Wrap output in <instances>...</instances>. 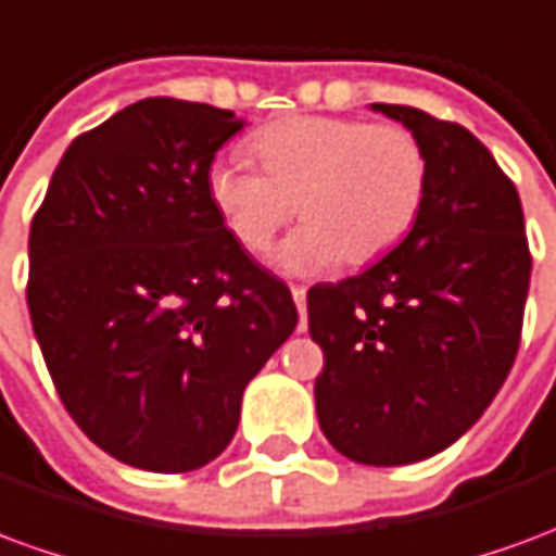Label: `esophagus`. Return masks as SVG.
Here are the masks:
<instances>
[{
    "label": "esophagus",
    "instance_id": "1",
    "mask_svg": "<svg viewBox=\"0 0 556 556\" xmlns=\"http://www.w3.org/2000/svg\"><path fill=\"white\" fill-rule=\"evenodd\" d=\"M291 298L298 303V313H301V321H298V330H306V289L303 286H291Z\"/></svg>",
    "mask_w": 556,
    "mask_h": 556
}]
</instances>
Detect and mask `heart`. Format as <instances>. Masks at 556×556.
Returning a JSON list of instances; mask_svg holds the SVG:
<instances>
[{
    "mask_svg": "<svg viewBox=\"0 0 556 556\" xmlns=\"http://www.w3.org/2000/svg\"><path fill=\"white\" fill-rule=\"evenodd\" d=\"M253 151L265 172L238 157L207 166V202L250 253H265L301 207L303 226L274 253V265L291 277L384 255L414 229L426 199L429 160L399 125L298 115L265 127Z\"/></svg>",
    "mask_w": 556,
    "mask_h": 556,
    "instance_id": "obj_1",
    "label": "heart"
}]
</instances>
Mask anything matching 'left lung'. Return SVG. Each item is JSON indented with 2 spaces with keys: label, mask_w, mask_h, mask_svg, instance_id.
I'll return each mask as SVG.
<instances>
[{
  "label": "left lung",
  "mask_w": 556,
  "mask_h": 556,
  "mask_svg": "<svg viewBox=\"0 0 556 556\" xmlns=\"http://www.w3.org/2000/svg\"><path fill=\"white\" fill-rule=\"evenodd\" d=\"M419 139L429 184L414 229L357 277L306 291L318 426L357 465H414L465 434L506 381L530 289L513 181L470 130L372 103Z\"/></svg>",
  "instance_id": "obj_1"
}]
</instances>
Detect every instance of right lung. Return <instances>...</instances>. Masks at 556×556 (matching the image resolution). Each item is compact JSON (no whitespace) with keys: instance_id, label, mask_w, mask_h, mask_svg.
Masks as SVG:
<instances>
[{"instance_id":"obj_1","label":"right lung","mask_w":556,"mask_h":556,"mask_svg":"<svg viewBox=\"0 0 556 556\" xmlns=\"http://www.w3.org/2000/svg\"><path fill=\"white\" fill-rule=\"evenodd\" d=\"M243 125L207 103H130L67 146L31 219L26 301L50 378L89 441L139 470L214 462L298 327L289 286L207 202V166Z\"/></svg>"}]
</instances>
